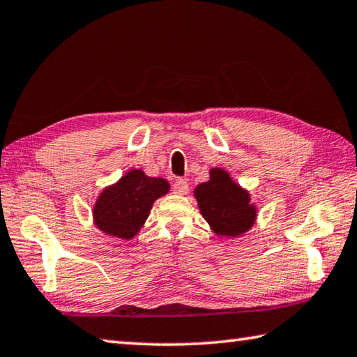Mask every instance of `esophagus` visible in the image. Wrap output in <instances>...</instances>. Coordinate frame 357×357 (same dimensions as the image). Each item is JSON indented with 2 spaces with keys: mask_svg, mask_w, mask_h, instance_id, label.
I'll use <instances>...</instances> for the list:
<instances>
[{
  "mask_svg": "<svg viewBox=\"0 0 357 357\" xmlns=\"http://www.w3.org/2000/svg\"><path fill=\"white\" fill-rule=\"evenodd\" d=\"M174 192L178 194V196H185V194H188V191H190V185H188V181L183 180V178H178L176 183H174Z\"/></svg>",
  "mask_w": 357,
  "mask_h": 357,
  "instance_id": "obj_1",
  "label": "esophagus"
}]
</instances>
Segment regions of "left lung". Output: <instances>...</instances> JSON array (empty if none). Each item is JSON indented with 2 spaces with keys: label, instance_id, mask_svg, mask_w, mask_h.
Returning <instances> with one entry per match:
<instances>
[{
  "label": "left lung",
  "instance_id": "obj_1",
  "mask_svg": "<svg viewBox=\"0 0 357 357\" xmlns=\"http://www.w3.org/2000/svg\"><path fill=\"white\" fill-rule=\"evenodd\" d=\"M199 210L219 236L238 238L253 227L258 210L250 194L220 167H211L210 180L194 190Z\"/></svg>",
  "mask_w": 357,
  "mask_h": 357
}]
</instances>
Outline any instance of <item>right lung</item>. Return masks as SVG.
Segmentation results:
<instances>
[{
	"label": "right lung",
	"instance_id": "obj_1",
	"mask_svg": "<svg viewBox=\"0 0 357 357\" xmlns=\"http://www.w3.org/2000/svg\"><path fill=\"white\" fill-rule=\"evenodd\" d=\"M169 188L165 178L149 177L141 169L129 171L99 194L93 208L95 225L109 236L132 239L149 218L153 202Z\"/></svg>",
	"mask_w": 357,
	"mask_h": 357
}]
</instances>
